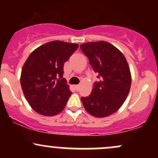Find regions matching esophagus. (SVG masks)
<instances>
[{
    "instance_id": "obj_1",
    "label": "esophagus",
    "mask_w": 158,
    "mask_h": 158,
    "mask_svg": "<svg viewBox=\"0 0 158 158\" xmlns=\"http://www.w3.org/2000/svg\"><path fill=\"white\" fill-rule=\"evenodd\" d=\"M74 88H75V89L77 90H78L79 89V85H74Z\"/></svg>"
}]
</instances>
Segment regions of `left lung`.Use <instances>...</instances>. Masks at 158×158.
I'll use <instances>...</instances> for the list:
<instances>
[{
	"label": "left lung",
	"mask_w": 158,
	"mask_h": 158,
	"mask_svg": "<svg viewBox=\"0 0 158 158\" xmlns=\"http://www.w3.org/2000/svg\"><path fill=\"white\" fill-rule=\"evenodd\" d=\"M80 48L99 79L94 84L91 94L81 97L83 106L95 117L111 115L122 106L131 88V72L126 57L104 41L85 43Z\"/></svg>",
	"instance_id": "obj_1"
}]
</instances>
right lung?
<instances>
[{
	"mask_svg": "<svg viewBox=\"0 0 158 158\" xmlns=\"http://www.w3.org/2000/svg\"><path fill=\"white\" fill-rule=\"evenodd\" d=\"M79 44L52 41L31 52L21 74L23 93L30 106L41 115L55 116L65 108L72 92L63 78L64 64Z\"/></svg>",
	"mask_w": 158,
	"mask_h": 158,
	"instance_id": "right-lung-1",
	"label": "right lung"
}]
</instances>
